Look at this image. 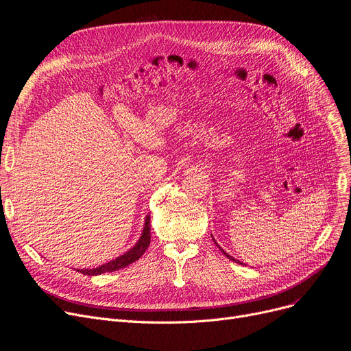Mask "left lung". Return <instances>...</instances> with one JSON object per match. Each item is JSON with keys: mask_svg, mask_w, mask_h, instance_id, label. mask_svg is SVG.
Instances as JSON below:
<instances>
[{"mask_svg": "<svg viewBox=\"0 0 351 351\" xmlns=\"http://www.w3.org/2000/svg\"><path fill=\"white\" fill-rule=\"evenodd\" d=\"M221 251H222V252H223V254H225V256H226V257H228V258H229V260H232V261H235V263H239V261H238V260H235V258H234V257H231V256H229V254H226V252H225V251H223V250H221ZM239 264H243V263H239Z\"/></svg>", "mask_w": 351, "mask_h": 351, "instance_id": "obj_1", "label": "left lung"}]
</instances>
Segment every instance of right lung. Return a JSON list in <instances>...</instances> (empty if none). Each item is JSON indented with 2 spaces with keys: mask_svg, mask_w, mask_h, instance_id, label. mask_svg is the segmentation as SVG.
I'll list each match as a JSON object with an SVG mask.
<instances>
[{
  "mask_svg": "<svg viewBox=\"0 0 351 351\" xmlns=\"http://www.w3.org/2000/svg\"><path fill=\"white\" fill-rule=\"evenodd\" d=\"M149 221L151 217L149 215L147 216V219H145V226H143V231H142V235L139 238L138 243L135 244L134 248H130L129 251H126L123 256H120L112 261H108L103 265H100V267H95V269H81V270H77L80 271L81 274H87V276H97V274H103V273H110V271H116V270H120L126 267V265L132 264L134 261H136L142 254L147 251V248L149 247V243H151V226H149Z\"/></svg>",
  "mask_w": 351,
  "mask_h": 351,
  "instance_id": "1",
  "label": "right lung"
}]
</instances>
